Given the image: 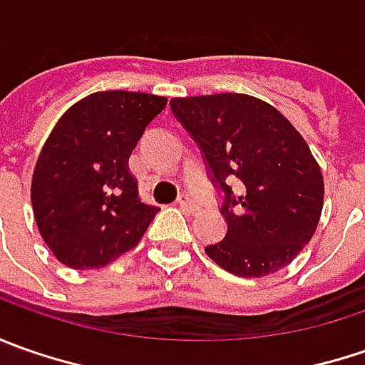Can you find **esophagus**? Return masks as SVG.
Masks as SVG:
<instances>
[{
    "instance_id": "esophagus-1",
    "label": "esophagus",
    "mask_w": 365,
    "mask_h": 365,
    "mask_svg": "<svg viewBox=\"0 0 365 365\" xmlns=\"http://www.w3.org/2000/svg\"><path fill=\"white\" fill-rule=\"evenodd\" d=\"M178 205H180V209H182V211H187V213H195V211H199V205L195 203L189 195H180Z\"/></svg>"
}]
</instances>
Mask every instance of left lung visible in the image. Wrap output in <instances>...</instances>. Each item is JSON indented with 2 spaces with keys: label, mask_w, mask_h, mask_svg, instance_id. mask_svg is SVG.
Masks as SVG:
<instances>
[{
  "label": "left lung",
  "mask_w": 365,
  "mask_h": 365,
  "mask_svg": "<svg viewBox=\"0 0 365 365\" xmlns=\"http://www.w3.org/2000/svg\"><path fill=\"white\" fill-rule=\"evenodd\" d=\"M170 109L201 150L227 221L207 256L242 278L284 268L311 242L325 195L301 133L278 109L242 93L176 97Z\"/></svg>",
  "instance_id": "1"
}]
</instances>
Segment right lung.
I'll use <instances>...</instances> for the list:
<instances>
[{
	"mask_svg": "<svg viewBox=\"0 0 365 365\" xmlns=\"http://www.w3.org/2000/svg\"><path fill=\"white\" fill-rule=\"evenodd\" d=\"M164 107L166 97L150 93H93L50 132L32 176V209L64 266H107L138 245L160 211L140 201L128 158Z\"/></svg>",
	"mask_w": 365,
	"mask_h": 365,
	"instance_id": "add662e5",
	"label": "right lung"
}]
</instances>
